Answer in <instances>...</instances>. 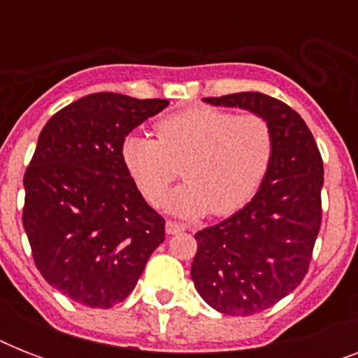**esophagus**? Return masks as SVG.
I'll return each instance as SVG.
<instances>
[{
	"label": "esophagus",
	"instance_id": "1",
	"mask_svg": "<svg viewBox=\"0 0 358 358\" xmlns=\"http://www.w3.org/2000/svg\"><path fill=\"white\" fill-rule=\"evenodd\" d=\"M165 230H167L169 236L180 234V232H184V224L174 223V221H167V223H165Z\"/></svg>",
	"mask_w": 358,
	"mask_h": 358
}]
</instances>
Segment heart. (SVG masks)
<instances>
[{"instance_id": "heart-1", "label": "heart", "mask_w": 358, "mask_h": 358, "mask_svg": "<svg viewBox=\"0 0 358 358\" xmlns=\"http://www.w3.org/2000/svg\"><path fill=\"white\" fill-rule=\"evenodd\" d=\"M156 135L122 141L124 169L139 193L159 206L182 165L185 182L169 195L180 217L230 215L255 196L273 157V131L264 117L217 108L184 109L156 122Z\"/></svg>"}]
</instances>
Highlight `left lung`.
<instances>
[{"label":"left lung","mask_w":358,"mask_h":358,"mask_svg":"<svg viewBox=\"0 0 358 358\" xmlns=\"http://www.w3.org/2000/svg\"><path fill=\"white\" fill-rule=\"evenodd\" d=\"M204 102L247 109L269 122L271 165L252 201L195 234L191 278L215 310L249 316L273 306L305 278L322 224L323 162L299 113L262 92Z\"/></svg>","instance_id":"obj_1"}]
</instances>
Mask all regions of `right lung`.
Here are the masks:
<instances>
[{
    "instance_id": "right-lung-1",
    "label": "right lung",
    "mask_w": 358,
    "mask_h": 358,
    "mask_svg": "<svg viewBox=\"0 0 358 358\" xmlns=\"http://www.w3.org/2000/svg\"><path fill=\"white\" fill-rule=\"evenodd\" d=\"M169 100L94 92L48 120L24 176V230L46 282L80 305L111 308L131 294L165 239L124 169L120 146Z\"/></svg>"
}]
</instances>
